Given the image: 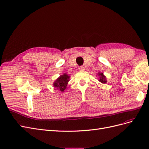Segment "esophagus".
I'll list each match as a JSON object with an SVG mask.
<instances>
[{"instance_id": "obj_1", "label": "esophagus", "mask_w": 149, "mask_h": 149, "mask_svg": "<svg viewBox=\"0 0 149 149\" xmlns=\"http://www.w3.org/2000/svg\"><path fill=\"white\" fill-rule=\"evenodd\" d=\"M79 69L80 71H84L85 70V67L84 66H80L79 67Z\"/></svg>"}]
</instances>
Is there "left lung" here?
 Listing matches in <instances>:
<instances>
[{"label":"left lung","mask_w":149,"mask_h":149,"mask_svg":"<svg viewBox=\"0 0 149 149\" xmlns=\"http://www.w3.org/2000/svg\"><path fill=\"white\" fill-rule=\"evenodd\" d=\"M98 75L99 76V78H100L99 79V81L100 82L102 83V84H105L106 82H107V80H106L105 76H104L103 73H100V72H99V73L98 74Z\"/></svg>","instance_id":"8db88e82"}]
</instances>
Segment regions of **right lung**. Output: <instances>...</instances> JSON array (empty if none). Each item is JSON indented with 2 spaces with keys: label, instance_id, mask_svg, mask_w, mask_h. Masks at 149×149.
Returning <instances> with one entry per match:
<instances>
[{
  "label": "right lung",
  "instance_id": "right-lung-1",
  "mask_svg": "<svg viewBox=\"0 0 149 149\" xmlns=\"http://www.w3.org/2000/svg\"><path fill=\"white\" fill-rule=\"evenodd\" d=\"M70 76L66 74H63L61 75L53 84L54 87H56L59 91L61 92L64 91L66 89L67 84L69 81Z\"/></svg>",
  "mask_w": 149,
  "mask_h": 149
}]
</instances>
